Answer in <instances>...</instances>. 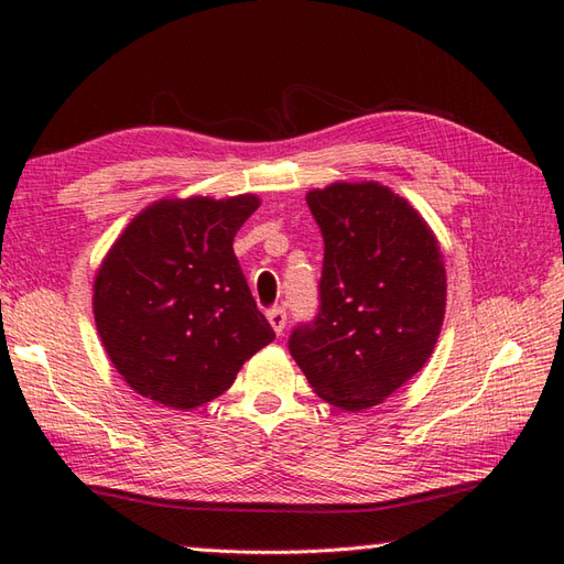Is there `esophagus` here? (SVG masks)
Masks as SVG:
<instances>
[{"instance_id":"obj_1","label":"esophagus","mask_w":564,"mask_h":564,"mask_svg":"<svg viewBox=\"0 0 564 564\" xmlns=\"http://www.w3.org/2000/svg\"><path fill=\"white\" fill-rule=\"evenodd\" d=\"M267 317H269V322H271L273 332L281 337L283 329H285V310H283V307H271L269 313H267Z\"/></svg>"}]
</instances>
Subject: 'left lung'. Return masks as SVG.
Instances as JSON below:
<instances>
[{"label":"left lung","mask_w":564,"mask_h":564,"mask_svg":"<svg viewBox=\"0 0 564 564\" xmlns=\"http://www.w3.org/2000/svg\"><path fill=\"white\" fill-rule=\"evenodd\" d=\"M325 239L319 313L297 325L291 356L322 400L346 412L380 404L424 368L446 313L434 232L376 182L307 191Z\"/></svg>","instance_id":"1"}]
</instances>
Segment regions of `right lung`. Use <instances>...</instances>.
I'll use <instances>...</instances> for the list:
<instances>
[{"label": "right lung", "instance_id": "add662e5", "mask_svg": "<svg viewBox=\"0 0 564 564\" xmlns=\"http://www.w3.org/2000/svg\"><path fill=\"white\" fill-rule=\"evenodd\" d=\"M259 198H164L135 215L94 281V319L130 388L194 410L232 386L275 339L235 257L232 239Z\"/></svg>", "mask_w": 564, "mask_h": 564}]
</instances>
